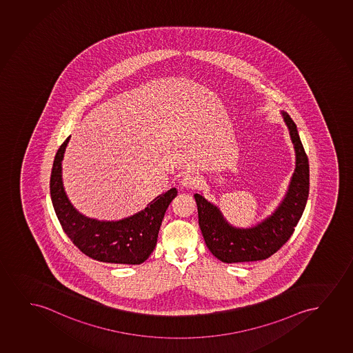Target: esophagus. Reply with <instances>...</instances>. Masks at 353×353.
Segmentation results:
<instances>
[{"instance_id": "esophagus-1", "label": "esophagus", "mask_w": 353, "mask_h": 353, "mask_svg": "<svg viewBox=\"0 0 353 353\" xmlns=\"http://www.w3.org/2000/svg\"><path fill=\"white\" fill-rule=\"evenodd\" d=\"M197 183H199V179H197L196 176L192 174H184L182 176V179H181V185L183 187V188L187 189H192L196 187Z\"/></svg>"}]
</instances>
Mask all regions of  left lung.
I'll return each instance as SVG.
<instances>
[{
	"label": "left lung",
	"mask_w": 353,
	"mask_h": 353,
	"mask_svg": "<svg viewBox=\"0 0 353 353\" xmlns=\"http://www.w3.org/2000/svg\"><path fill=\"white\" fill-rule=\"evenodd\" d=\"M296 151V170L289 192L273 214L250 229H236L224 219L219 210L195 194L199 225L207 248L226 263L260 261L278 252L292 236L309 196V161L289 114L283 112Z\"/></svg>",
	"instance_id": "1"
}]
</instances>
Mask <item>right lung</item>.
Wrapping results in <instances>:
<instances>
[{
  "mask_svg": "<svg viewBox=\"0 0 353 353\" xmlns=\"http://www.w3.org/2000/svg\"><path fill=\"white\" fill-rule=\"evenodd\" d=\"M69 138L56 153L50 176V195L64 234L80 252L108 263L140 265L156 248L165 212L177 196L176 188L156 197L143 211L119 221H99L80 214L64 192L61 165Z\"/></svg>",
  "mask_w": 353,
  "mask_h": 353,
  "instance_id": "add662e5",
  "label": "right lung"
}]
</instances>
